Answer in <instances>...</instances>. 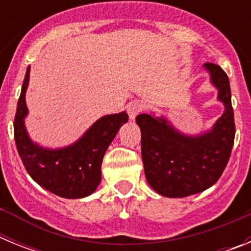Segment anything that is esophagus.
I'll return each instance as SVG.
<instances>
[{"instance_id":"34e87169","label":"esophagus","mask_w":251,"mask_h":251,"mask_svg":"<svg viewBox=\"0 0 251 251\" xmlns=\"http://www.w3.org/2000/svg\"><path fill=\"white\" fill-rule=\"evenodd\" d=\"M143 108H145V104L139 100H134L132 101V103H129V105H128L127 108V112L128 115H129L130 121H134L137 115L143 110Z\"/></svg>"}]
</instances>
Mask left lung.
<instances>
[{
	"label": "left lung",
	"mask_w": 251,
	"mask_h": 251,
	"mask_svg": "<svg viewBox=\"0 0 251 251\" xmlns=\"http://www.w3.org/2000/svg\"><path fill=\"white\" fill-rule=\"evenodd\" d=\"M203 69L217 89V100L224 113L211 127L200 134L179 132L166 117L139 114L142 159L151 187L165 197H187L217 182L230 158L235 138L234 110L229 77L216 64Z\"/></svg>",
	"instance_id": "obj_1"
}]
</instances>
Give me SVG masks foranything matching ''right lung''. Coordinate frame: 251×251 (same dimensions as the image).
Returning <instances> with one entry per match:
<instances>
[{
	"instance_id": "1",
	"label": "right lung",
	"mask_w": 251,
	"mask_h": 251,
	"mask_svg": "<svg viewBox=\"0 0 251 251\" xmlns=\"http://www.w3.org/2000/svg\"><path fill=\"white\" fill-rule=\"evenodd\" d=\"M28 80L30 66L26 70L13 123L16 147L27 174L41 187L64 199L89 196L100 183L103 157L119 128L128 122V114L121 112L104 115L70 146L43 147L30 138L25 127Z\"/></svg>"
}]
</instances>
